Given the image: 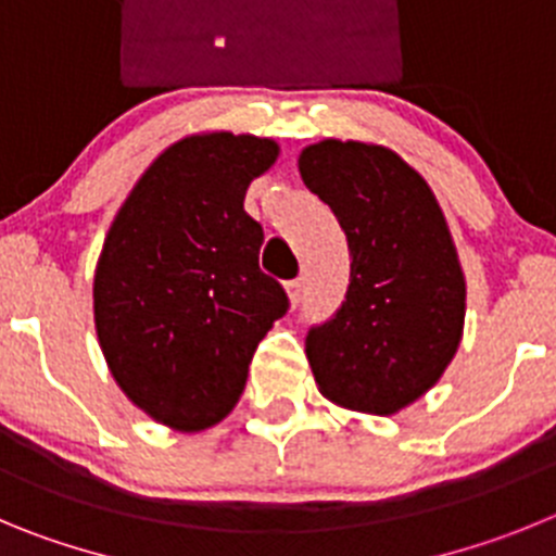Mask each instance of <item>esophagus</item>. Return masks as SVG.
I'll use <instances>...</instances> for the list:
<instances>
[{"label": "esophagus", "mask_w": 556, "mask_h": 556, "mask_svg": "<svg viewBox=\"0 0 556 556\" xmlns=\"http://www.w3.org/2000/svg\"><path fill=\"white\" fill-rule=\"evenodd\" d=\"M285 290H288L290 304H293V307H296L299 299H302V279H290V282L285 285Z\"/></svg>", "instance_id": "1"}]
</instances>
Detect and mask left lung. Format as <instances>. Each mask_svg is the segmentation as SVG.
I'll return each instance as SVG.
<instances>
[{
	"instance_id": "obj_1",
	"label": "left lung",
	"mask_w": 556,
	"mask_h": 556,
	"mask_svg": "<svg viewBox=\"0 0 556 556\" xmlns=\"http://www.w3.org/2000/svg\"><path fill=\"white\" fill-rule=\"evenodd\" d=\"M299 174L346 232L352 274L334 318L304 352L321 396L368 415H396L446 374L463 340L465 274L427 179L393 149L324 138Z\"/></svg>"
}]
</instances>
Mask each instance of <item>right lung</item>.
Segmentation results:
<instances>
[{
    "mask_svg": "<svg viewBox=\"0 0 556 556\" xmlns=\"http://www.w3.org/2000/svg\"><path fill=\"white\" fill-rule=\"evenodd\" d=\"M279 143L207 129L132 185L93 271V327L124 396L163 427L202 432L243 393L260 340L288 313L260 271L263 227L243 210Z\"/></svg>",
    "mask_w": 556,
    "mask_h": 556,
    "instance_id": "obj_1",
    "label": "right lung"
}]
</instances>
